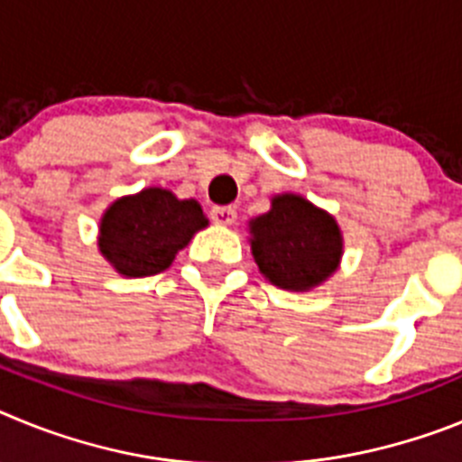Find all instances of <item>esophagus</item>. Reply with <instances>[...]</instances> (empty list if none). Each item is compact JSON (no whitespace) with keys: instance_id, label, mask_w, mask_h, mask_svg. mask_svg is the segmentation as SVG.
<instances>
[{"instance_id":"34e87169","label":"esophagus","mask_w":462,"mask_h":462,"mask_svg":"<svg viewBox=\"0 0 462 462\" xmlns=\"http://www.w3.org/2000/svg\"><path fill=\"white\" fill-rule=\"evenodd\" d=\"M210 217L212 222L219 224V226H231V224L238 219V212H236V208L231 206H215L210 210Z\"/></svg>"}]
</instances>
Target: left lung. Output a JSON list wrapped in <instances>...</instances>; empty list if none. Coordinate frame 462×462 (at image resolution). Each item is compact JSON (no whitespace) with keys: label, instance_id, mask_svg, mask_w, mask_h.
<instances>
[{"label":"left lung","instance_id":"8db88e82","mask_svg":"<svg viewBox=\"0 0 462 462\" xmlns=\"http://www.w3.org/2000/svg\"><path fill=\"white\" fill-rule=\"evenodd\" d=\"M247 226L259 273L284 291H312L340 268L345 252L340 224L305 196L275 194L271 210Z\"/></svg>","mask_w":462,"mask_h":462}]
</instances>
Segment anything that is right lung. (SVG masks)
<instances>
[{"instance_id":"right-lung-1","label":"right lung","mask_w":462,"mask_h":462,"mask_svg":"<svg viewBox=\"0 0 462 462\" xmlns=\"http://www.w3.org/2000/svg\"><path fill=\"white\" fill-rule=\"evenodd\" d=\"M206 226L208 217L196 199H178L164 187H145L106 208L97 245L122 277H148L166 271Z\"/></svg>"}]
</instances>
